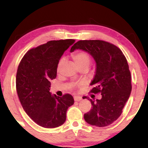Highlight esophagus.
<instances>
[{
	"label": "esophagus",
	"mask_w": 148,
	"mask_h": 148,
	"mask_svg": "<svg viewBox=\"0 0 148 148\" xmlns=\"http://www.w3.org/2000/svg\"><path fill=\"white\" fill-rule=\"evenodd\" d=\"M74 101H79L82 99V97H79V96H74Z\"/></svg>",
	"instance_id": "esophagus-1"
}]
</instances>
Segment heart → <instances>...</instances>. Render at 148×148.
I'll return each instance as SVG.
<instances>
[{
    "mask_svg": "<svg viewBox=\"0 0 148 148\" xmlns=\"http://www.w3.org/2000/svg\"><path fill=\"white\" fill-rule=\"evenodd\" d=\"M72 58L74 59V62H76V64H77L79 67H84V66H86V67H88V66L90 65V55L87 52L84 51H79L75 52L72 55ZM63 62L64 60L63 59H61L60 62H58V72H60V71Z\"/></svg>",
    "mask_w": 148,
    "mask_h": 148,
    "instance_id": "heart-1",
    "label": "heart"
}]
</instances>
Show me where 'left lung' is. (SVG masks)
<instances>
[{
    "mask_svg": "<svg viewBox=\"0 0 148 148\" xmlns=\"http://www.w3.org/2000/svg\"><path fill=\"white\" fill-rule=\"evenodd\" d=\"M76 49L88 52L94 58L96 71L90 84L94 88L90 92L101 95V99L95 101L89 98L92 107L84 114L85 120L96 127L108 126L122 114L132 91L126 58L118 47L102 40H80L70 51Z\"/></svg>",
    "mask_w": 148,
    "mask_h": 148,
    "instance_id": "obj_1",
    "label": "left lung"
}]
</instances>
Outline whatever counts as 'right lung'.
Masks as SVG:
<instances>
[{
	"label": "right lung",
	"mask_w": 148,
	"mask_h": 148,
	"mask_svg": "<svg viewBox=\"0 0 148 148\" xmlns=\"http://www.w3.org/2000/svg\"><path fill=\"white\" fill-rule=\"evenodd\" d=\"M74 42L72 39L49 41L28 51L18 64L16 77L18 99L28 116L45 128L62 125L67 109L74 104L71 95H53L50 81L56 77L62 54Z\"/></svg>",
	"instance_id": "1"
}]
</instances>
